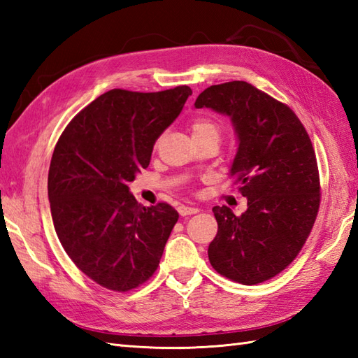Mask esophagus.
Segmentation results:
<instances>
[{
	"label": "esophagus",
	"mask_w": 358,
	"mask_h": 358,
	"mask_svg": "<svg viewBox=\"0 0 358 358\" xmlns=\"http://www.w3.org/2000/svg\"><path fill=\"white\" fill-rule=\"evenodd\" d=\"M196 212H200L199 208H194V206H185V204H181V206H178V214L181 217H186V215H192V214H196Z\"/></svg>",
	"instance_id": "obj_1"
}]
</instances>
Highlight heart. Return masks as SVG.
Returning <instances> with one entry per match:
<instances>
[{
    "instance_id": "1",
    "label": "heart",
    "mask_w": 358,
    "mask_h": 358,
    "mask_svg": "<svg viewBox=\"0 0 358 358\" xmlns=\"http://www.w3.org/2000/svg\"><path fill=\"white\" fill-rule=\"evenodd\" d=\"M194 136H220V124L212 118H196L191 123Z\"/></svg>"
}]
</instances>
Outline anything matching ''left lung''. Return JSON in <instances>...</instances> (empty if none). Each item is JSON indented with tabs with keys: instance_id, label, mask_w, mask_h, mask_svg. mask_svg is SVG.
<instances>
[{
	"instance_id": "1",
	"label": "left lung",
	"mask_w": 358,
	"mask_h": 358,
	"mask_svg": "<svg viewBox=\"0 0 358 358\" xmlns=\"http://www.w3.org/2000/svg\"><path fill=\"white\" fill-rule=\"evenodd\" d=\"M195 108L231 117L238 136L231 177L248 199L238 217L227 206L212 209L218 231L209 262L237 283H263L295 260L315 223L320 177L313 143L289 106L246 81L204 89Z\"/></svg>"
}]
</instances>
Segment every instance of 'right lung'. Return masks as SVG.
<instances>
[{"mask_svg":"<svg viewBox=\"0 0 358 358\" xmlns=\"http://www.w3.org/2000/svg\"><path fill=\"white\" fill-rule=\"evenodd\" d=\"M192 95L112 89L73 117L53 150L48 192L59 241L96 285L127 292L148 281L178 222L171 204L146 208L129 181L146 169L159 135Z\"/></svg>","mask_w":358,"mask_h":358,"instance_id":"obj_1","label":"right lung"}]
</instances>
